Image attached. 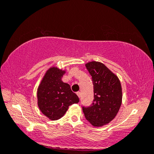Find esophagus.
I'll list each match as a JSON object with an SVG mask.
<instances>
[{"instance_id": "esophagus-1", "label": "esophagus", "mask_w": 154, "mask_h": 154, "mask_svg": "<svg viewBox=\"0 0 154 154\" xmlns=\"http://www.w3.org/2000/svg\"><path fill=\"white\" fill-rule=\"evenodd\" d=\"M77 95L78 97H79V98H80V95H81V93H80L79 92H77Z\"/></svg>"}]
</instances>
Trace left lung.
I'll use <instances>...</instances> for the list:
<instances>
[{
    "mask_svg": "<svg viewBox=\"0 0 154 154\" xmlns=\"http://www.w3.org/2000/svg\"><path fill=\"white\" fill-rule=\"evenodd\" d=\"M85 66L93 79L94 100L91 106L83 107V112L93 127H102L111 122L120 110L122 101L121 83L104 63L93 61Z\"/></svg>",
    "mask_w": 154,
    "mask_h": 154,
    "instance_id": "8db88e82",
    "label": "left lung"
}]
</instances>
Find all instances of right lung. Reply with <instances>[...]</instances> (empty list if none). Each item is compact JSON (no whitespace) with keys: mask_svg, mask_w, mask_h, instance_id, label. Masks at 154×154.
<instances>
[{"mask_svg":"<svg viewBox=\"0 0 154 154\" xmlns=\"http://www.w3.org/2000/svg\"><path fill=\"white\" fill-rule=\"evenodd\" d=\"M66 72V70L52 66L46 70L38 86L36 95L38 109L51 120L61 118L69 106L79 102L70 85L62 81Z\"/></svg>","mask_w":154,"mask_h":154,"instance_id":"obj_1","label":"right lung"}]
</instances>
